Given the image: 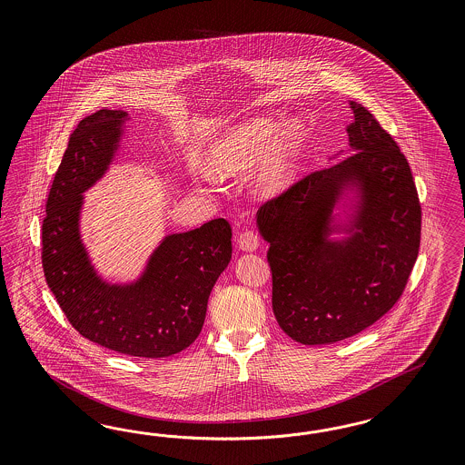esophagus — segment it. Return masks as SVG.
<instances>
[{
    "label": "esophagus",
    "instance_id": "esophagus-1",
    "mask_svg": "<svg viewBox=\"0 0 465 465\" xmlns=\"http://www.w3.org/2000/svg\"><path fill=\"white\" fill-rule=\"evenodd\" d=\"M237 243H239L240 251H243V252H253V251H257V247L261 245V237H259L255 232H252V230H245V232L240 233Z\"/></svg>",
    "mask_w": 465,
    "mask_h": 465
}]
</instances>
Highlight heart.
I'll use <instances>...</instances> for the list:
<instances>
[{
    "mask_svg": "<svg viewBox=\"0 0 465 465\" xmlns=\"http://www.w3.org/2000/svg\"><path fill=\"white\" fill-rule=\"evenodd\" d=\"M302 127L257 117L214 138L206 152V167L216 179H230L266 161L253 173V189L261 196L280 193L290 181Z\"/></svg>",
    "mask_w": 465,
    "mask_h": 465,
    "instance_id": "obj_1",
    "label": "heart"
}]
</instances>
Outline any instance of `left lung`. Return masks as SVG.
I'll return each mask as SVG.
<instances>
[{
    "label": "left lung",
    "mask_w": 465,
    "mask_h": 465,
    "mask_svg": "<svg viewBox=\"0 0 465 465\" xmlns=\"http://www.w3.org/2000/svg\"><path fill=\"white\" fill-rule=\"evenodd\" d=\"M350 105L351 155L257 212L269 243L272 312L290 338L309 346L375 324L402 295L420 251L421 206L408 160L361 104ZM348 192L352 213L341 221L333 210ZM332 232L345 237L332 240Z\"/></svg>",
    "instance_id": "obj_1"
}]
</instances>
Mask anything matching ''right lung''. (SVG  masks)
<instances>
[{
	"mask_svg": "<svg viewBox=\"0 0 465 465\" xmlns=\"http://www.w3.org/2000/svg\"><path fill=\"white\" fill-rule=\"evenodd\" d=\"M127 119L102 109L71 133L45 204L44 276L84 338L129 356L165 358L199 336L213 286L232 259V228L216 218L167 235L134 282L100 276L80 235L84 193L109 170Z\"/></svg>",
	"mask_w": 465,
	"mask_h": 465,
	"instance_id": "add662e5",
	"label": "right lung"
}]
</instances>
